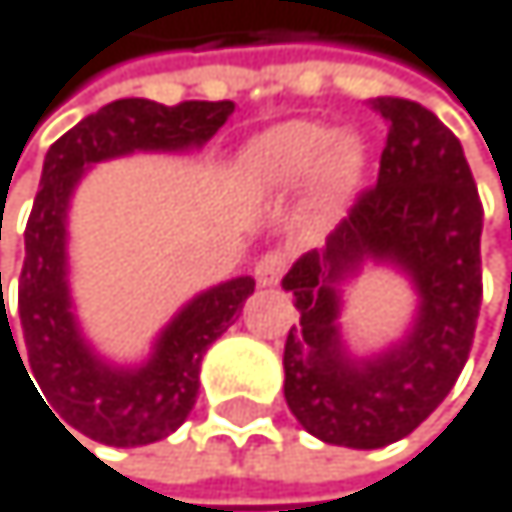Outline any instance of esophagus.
Here are the masks:
<instances>
[{"label":"esophagus","instance_id":"obj_1","mask_svg":"<svg viewBox=\"0 0 512 512\" xmlns=\"http://www.w3.org/2000/svg\"><path fill=\"white\" fill-rule=\"evenodd\" d=\"M289 267V254L286 251H267L264 258L254 264V279H258V286H276Z\"/></svg>","mask_w":512,"mask_h":512}]
</instances>
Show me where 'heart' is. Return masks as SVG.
Returning a JSON list of instances; mask_svg holds the SVG:
<instances>
[{"instance_id":"heart-1","label":"heart","mask_w":512,"mask_h":512,"mask_svg":"<svg viewBox=\"0 0 512 512\" xmlns=\"http://www.w3.org/2000/svg\"><path fill=\"white\" fill-rule=\"evenodd\" d=\"M242 173L267 195L295 192L317 176L320 201L335 208L360 186L363 145L354 136H339L320 120H286L248 142Z\"/></svg>"}]
</instances>
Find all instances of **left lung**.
I'll list each match as a JSON object with an SVG mask.
<instances>
[{
    "label": "left lung",
    "instance_id": "1",
    "mask_svg": "<svg viewBox=\"0 0 512 512\" xmlns=\"http://www.w3.org/2000/svg\"><path fill=\"white\" fill-rule=\"evenodd\" d=\"M388 120L379 180L360 192L326 248L282 276L298 326L289 329L286 404L326 445L357 451L401 441L448 398L473 348L482 304V201L460 139L410 99L382 96ZM367 260L401 269L421 304L388 352L351 358L341 342V282Z\"/></svg>",
    "mask_w": 512,
    "mask_h": 512
}]
</instances>
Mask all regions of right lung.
I'll use <instances>...</instances> for the list:
<instances>
[{"label": "right lung", "instance_id": "obj_1", "mask_svg": "<svg viewBox=\"0 0 512 512\" xmlns=\"http://www.w3.org/2000/svg\"><path fill=\"white\" fill-rule=\"evenodd\" d=\"M233 108V102L158 105L149 99H117L83 117L74 130L52 142L46 155L24 230L27 254L18 279L21 335L15 342L2 307L0 357L5 345L20 360L17 348L24 347L31 363L24 373L33 369L27 379L33 375L44 392L36 393V398H47L43 404L49 413L56 410L52 416L61 426H74L92 441L111 448H139L177 432L198 398L201 357L242 311L245 298L254 292V279L236 276L195 295L164 326L152 357L142 367H114L89 348L74 317L71 286H67L71 195L83 173L99 161L133 152L201 149L226 124Z\"/></svg>", "mask_w": 512, "mask_h": 512}]
</instances>
